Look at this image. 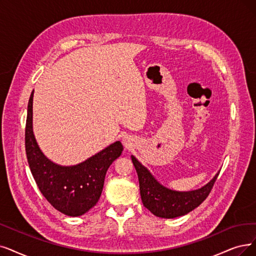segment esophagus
<instances>
[{"mask_svg":"<svg viewBox=\"0 0 256 256\" xmlns=\"http://www.w3.org/2000/svg\"><path fill=\"white\" fill-rule=\"evenodd\" d=\"M122 144H124V146L126 148H129L131 146V142H130V138L128 136H125L124 138H122Z\"/></svg>","mask_w":256,"mask_h":256,"instance_id":"1","label":"esophagus"}]
</instances>
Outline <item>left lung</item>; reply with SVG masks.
Here are the masks:
<instances>
[{
    "mask_svg": "<svg viewBox=\"0 0 256 256\" xmlns=\"http://www.w3.org/2000/svg\"><path fill=\"white\" fill-rule=\"evenodd\" d=\"M131 160L138 172L142 204L156 216L162 218H174L185 216L198 207L209 196L220 173L218 171L209 182L200 189L176 191L160 184L134 156H131Z\"/></svg>",
    "mask_w": 256,
    "mask_h": 256,
    "instance_id": "left-lung-1",
    "label": "left lung"
}]
</instances>
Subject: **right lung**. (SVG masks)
<instances>
[{"label":"right lung","instance_id":"1","mask_svg":"<svg viewBox=\"0 0 256 256\" xmlns=\"http://www.w3.org/2000/svg\"><path fill=\"white\" fill-rule=\"evenodd\" d=\"M34 91L28 102L25 129V148L30 171L40 193L51 206L68 216H83L100 200L106 172L124 148L116 140L74 166H62L50 160L40 150L34 134Z\"/></svg>","mask_w":256,"mask_h":256}]
</instances>
